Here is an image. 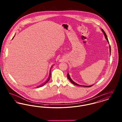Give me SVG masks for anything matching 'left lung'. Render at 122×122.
<instances>
[{
    "label": "left lung",
    "instance_id": "8db88e82",
    "mask_svg": "<svg viewBox=\"0 0 122 122\" xmlns=\"http://www.w3.org/2000/svg\"><path fill=\"white\" fill-rule=\"evenodd\" d=\"M102 32H103V33H104V34L105 36V38H106V39H107V41L108 42V43H109V41H108V38H107V35H106V33L104 31V30H103V29H102ZM109 48H110V54H111V46H109ZM67 78H68V79L70 80V81L72 83V84H74V85H75L76 86H84V87H91V86H92L93 85H92V86H81V85H78V84H76V83H75V82H74V81H73L72 80H71V79L70 78V75H69V74H68V75H67Z\"/></svg>",
    "mask_w": 122,
    "mask_h": 122
}]
</instances>
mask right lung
Instances as JSON below:
<instances>
[{
	"mask_svg": "<svg viewBox=\"0 0 122 122\" xmlns=\"http://www.w3.org/2000/svg\"><path fill=\"white\" fill-rule=\"evenodd\" d=\"M14 36L13 37V38H12V39L14 38ZM51 73V72H50ZM50 75H49V77H48V80H47V81H46V82L44 83V84H43L42 85H41V86H38V87H41V86H44L45 84H46V83L48 82V81H49V80H50Z\"/></svg>",
	"mask_w": 122,
	"mask_h": 122,
	"instance_id": "right-lung-1",
	"label": "right lung"
}]
</instances>
